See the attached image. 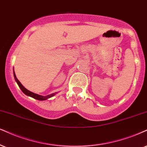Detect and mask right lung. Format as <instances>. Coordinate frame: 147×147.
<instances>
[{"label": "right lung", "mask_w": 147, "mask_h": 147, "mask_svg": "<svg viewBox=\"0 0 147 147\" xmlns=\"http://www.w3.org/2000/svg\"><path fill=\"white\" fill-rule=\"evenodd\" d=\"M13 76H14V78H15L16 82H17V84H18V86H19V87L20 88L22 91L23 93H24L25 95H26L27 96H29V97H32V98L37 99V100L43 101V100H46V99H48V98H50V97H52V96H54L56 94V93H53V94H50V95H48L46 96H42L40 95H38V94L32 93V92L30 91V90H27L26 88L21 84L20 82L18 80L17 78H16V74H15V71H14V70H13Z\"/></svg>", "instance_id": "right-lung-1"}]
</instances>
